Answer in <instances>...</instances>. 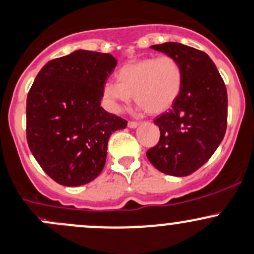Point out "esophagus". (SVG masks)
Listing matches in <instances>:
<instances>
[{
  "instance_id": "esophagus-1",
  "label": "esophagus",
  "mask_w": 254,
  "mask_h": 254,
  "mask_svg": "<svg viewBox=\"0 0 254 254\" xmlns=\"http://www.w3.org/2000/svg\"><path fill=\"white\" fill-rule=\"evenodd\" d=\"M139 126V122H135V121H129L128 122V127L129 128H135Z\"/></svg>"
}]
</instances>
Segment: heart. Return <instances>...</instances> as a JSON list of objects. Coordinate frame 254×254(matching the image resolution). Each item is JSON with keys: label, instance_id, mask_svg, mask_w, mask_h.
I'll list each match as a JSON object with an SVG mask.
<instances>
[{"label": "heart", "instance_id": "b5f03b06", "mask_svg": "<svg viewBox=\"0 0 254 254\" xmlns=\"http://www.w3.org/2000/svg\"><path fill=\"white\" fill-rule=\"evenodd\" d=\"M116 82L107 81L102 95L114 110L127 105L133 95L134 102L147 114L168 111L179 97L183 87V69L169 55L145 57L122 65L116 72Z\"/></svg>", "mask_w": 254, "mask_h": 254}]
</instances>
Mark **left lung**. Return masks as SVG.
<instances>
[{"label": "left lung", "instance_id": "left-lung-1", "mask_svg": "<svg viewBox=\"0 0 254 254\" xmlns=\"http://www.w3.org/2000/svg\"><path fill=\"white\" fill-rule=\"evenodd\" d=\"M150 48L177 59L184 79L172 109L154 120L160 138L147 150V158L159 172L187 177L211 158L223 139L227 90L206 53L174 42Z\"/></svg>", "mask_w": 254, "mask_h": 254}]
</instances>
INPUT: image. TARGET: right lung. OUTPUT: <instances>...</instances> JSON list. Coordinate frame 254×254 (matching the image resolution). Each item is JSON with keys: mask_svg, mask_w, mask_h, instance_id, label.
<instances>
[{"mask_svg": "<svg viewBox=\"0 0 254 254\" xmlns=\"http://www.w3.org/2000/svg\"><path fill=\"white\" fill-rule=\"evenodd\" d=\"M117 60L109 53L76 50L48 62L27 96V142L58 184L80 187L99 177L107 142L126 120L101 107L102 86Z\"/></svg>", "mask_w": 254, "mask_h": 254, "instance_id": "add662e5", "label": "right lung"}]
</instances>
